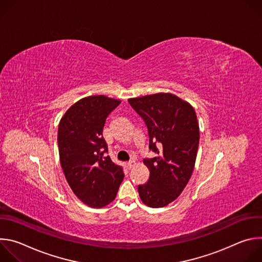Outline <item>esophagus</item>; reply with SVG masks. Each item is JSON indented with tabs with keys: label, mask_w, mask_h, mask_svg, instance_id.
Returning a JSON list of instances; mask_svg holds the SVG:
<instances>
[{
	"label": "esophagus",
	"mask_w": 262,
	"mask_h": 262,
	"mask_svg": "<svg viewBox=\"0 0 262 262\" xmlns=\"http://www.w3.org/2000/svg\"><path fill=\"white\" fill-rule=\"evenodd\" d=\"M134 165H135V161L133 160V161H129L128 163H127V167H128V169H132L133 167H134Z\"/></svg>",
	"instance_id": "1"
}]
</instances>
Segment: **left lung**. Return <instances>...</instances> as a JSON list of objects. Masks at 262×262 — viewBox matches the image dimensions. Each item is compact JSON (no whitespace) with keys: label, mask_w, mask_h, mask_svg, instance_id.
I'll use <instances>...</instances> for the list:
<instances>
[{"label":"left lung","mask_w":262,"mask_h":262,"mask_svg":"<svg viewBox=\"0 0 262 262\" xmlns=\"http://www.w3.org/2000/svg\"><path fill=\"white\" fill-rule=\"evenodd\" d=\"M148 128L149 149L158 156L145 159L150 175L138 186L149 207L173 202L188 184L196 162L199 123L194 107L172 93H156L128 99Z\"/></svg>","instance_id":"left-lung-1"}]
</instances>
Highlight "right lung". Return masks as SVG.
Wrapping results in <instances>:
<instances>
[{
    "label": "right lung",
    "mask_w": 262,
    "mask_h": 262,
    "mask_svg": "<svg viewBox=\"0 0 262 262\" xmlns=\"http://www.w3.org/2000/svg\"><path fill=\"white\" fill-rule=\"evenodd\" d=\"M121 100L87 96L73 103L58 127L62 170L70 189L83 203L101 208L116 198L124 174L111 161L102 129L107 115Z\"/></svg>",
    "instance_id": "1"
}]
</instances>
